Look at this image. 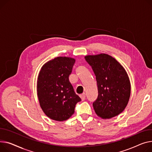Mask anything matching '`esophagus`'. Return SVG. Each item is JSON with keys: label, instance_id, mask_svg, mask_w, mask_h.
<instances>
[{"label": "esophagus", "instance_id": "esophagus-1", "mask_svg": "<svg viewBox=\"0 0 152 152\" xmlns=\"http://www.w3.org/2000/svg\"><path fill=\"white\" fill-rule=\"evenodd\" d=\"M80 98H81L82 101L85 100L86 99V94H83L82 95H80Z\"/></svg>", "mask_w": 152, "mask_h": 152}]
</instances>
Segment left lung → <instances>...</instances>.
Here are the masks:
<instances>
[{"mask_svg":"<svg viewBox=\"0 0 152 152\" xmlns=\"http://www.w3.org/2000/svg\"><path fill=\"white\" fill-rule=\"evenodd\" d=\"M96 76L98 95L93 103L95 113L103 119L122 113L131 94L128 74L117 60L108 54L85 57Z\"/></svg>","mask_w":152,"mask_h":152,"instance_id":"1","label":"left lung"}]
</instances>
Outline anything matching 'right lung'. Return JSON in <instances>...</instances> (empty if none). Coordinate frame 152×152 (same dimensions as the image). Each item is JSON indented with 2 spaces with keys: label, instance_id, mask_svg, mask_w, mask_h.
I'll return each mask as SVG.
<instances>
[{
  "label": "right lung",
  "instance_id": "right-lung-1",
  "mask_svg": "<svg viewBox=\"0 0 152 152\" xmlns=\"http://www.w3.org/2000/svg\"><path fill=\"white\" fill-rule=\"evenodd\" d=\"M75 59L58 57L41 68L37 80V95L45 114L56 121L68 119L81 99L69 80Z\"/></svg>",
  "mask_w": 152,
  "mask_h": 152
}]
</instances>
